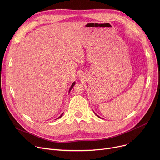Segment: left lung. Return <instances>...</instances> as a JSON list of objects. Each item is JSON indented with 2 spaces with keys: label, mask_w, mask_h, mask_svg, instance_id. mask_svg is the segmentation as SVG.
Returning a JSON list of instances; mask_svg holds the SVG:
<instances>
[{
  "label": "left lung",
  "mask_w": 160,
  "mask_h": 160,
  "mask_svg": "<svg viewBox=\"0 0 160 160\" xmlns=\"http://www.w3.org/2000/svg\"><path fill=\"white\" fill-rule=\"evenodd\" d=\"M94 113H95V112H94ZM95 115H97V117H99V118H101V117H99V116H98V115H97V114H96V113H95Z\"/></svg>",
  "instance_id": "1"
}]
</instances>
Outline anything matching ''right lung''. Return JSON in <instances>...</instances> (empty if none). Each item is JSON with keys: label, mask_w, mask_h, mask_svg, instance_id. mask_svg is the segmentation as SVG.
Returning <instances> with one entry per match:
<instances>
[{"label": "right lung", "mask_w": 160, "mask_h": 160, "mask_svg": "<svg viewBox=\"0 0 160 160\" xmlns=\"http://www.w3.org/2000/svg\"><path fill=\"white\" fill-rule=\"evenodd\" d=\"M74 84H75V82H73V83H72V85H71V88H70V89H69V93H70V91H71V90L72 89V88H73V86H74ZM63 113H62V115H60V117H58V119H60V117H62V115H63Z\"/></svg>", "instance_id": "add662e5"}]
</instances>
